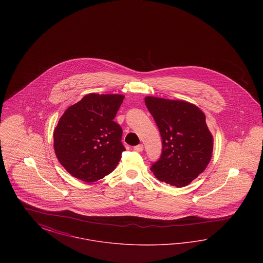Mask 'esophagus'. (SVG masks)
Here are the masks:
<instances>
[{"label": "esophagus", "instance_id": "esophagus-1", "mask_svg": "<svg viewBox=\"0 0 263 263\" xmlns=\"http://www.w3.org/2000/svg\"><path fill=\"white\" fill-rule=\"evenodd\" d=\"M143 149H144V147H143L142 144H140V145H137V146L134 147V150L136 151V152H142Z\"/></svg>", "mask_w": 263, "mask_h": 263}]
</instances>
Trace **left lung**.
I'll return each instance as SVG.
<instances>
[{
    "instance_id": "1",
    "label": "left lung",
    "mask_w": 263,
    "mask_h": 263,
    "mask_svg": "<svg viewBox=\"0 0 263 263\" xmlns=\"http://www.w3.org/2000/svg\"><path fill=\"white\" fill-rule=\"evenodd\" d=\"M145 103L163 140L162 155L151 171L167 184L186 186L205 171L212 157L213 136L205 114L184 100L146 97Z\"/></svg>"
}]
</instances>
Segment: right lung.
<instances>
[{
  "label": "right lung",
  "instance_id": "obj_1",
  "mask_svg": "<svg viewBox=\"0 0 263 263\" xmlns=\"http://www.w3.org/2000/svg\"><path fill=\"white\" fill-rule=\"evenodd\" d=\"M124 96L89 93L71 105L56 126L54 150L76 178L93 182L112 173L121 159L122 128L113 121Z\"/></svg>",
  "mask_w": 263,
  "mask_h": 263
}]
</instances>
